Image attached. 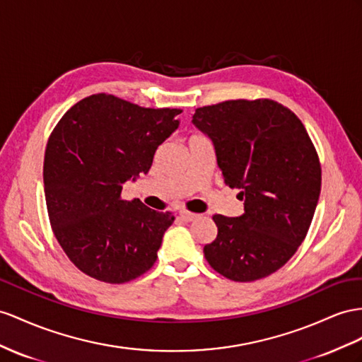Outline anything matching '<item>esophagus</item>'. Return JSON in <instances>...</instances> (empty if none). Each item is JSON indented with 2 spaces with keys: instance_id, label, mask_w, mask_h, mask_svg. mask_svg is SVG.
<instances>
[{
  "instance_id": "34e87169",
  "label": "esophagus",
  "mask_w": 362,
  "mask_h": 362,
  "mask_svg": "<svg viewBox=\"0 0 362 362\" xmlns=\"http://www.w3.org/2000/svg\"><path fill=\"white\" fill-rule=\"evenodd\" d=\"M199 216L197 214H194V212H189V211H180V218L183 220V221H192V220H196Z\"/></svg>"
}]
</instances>
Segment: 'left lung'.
Masks as SVG:
<instances>
[{
    "label": "left lung",
    "instance_id": "1",
    "mask_svg": "<svg viewBox=\"0 0 362 362\" xmlns=\"http://www.w3.org/2000/svg\"><path fill=\"white\" fill-rule=\"evenodd\" d=\"M192 122L216 146L229 188L245 200L240 217L214 214L203 247L228 280L249 283L280 269L303 243L321 191V163L293 111L272 99H233L200 107Z\"/></svg>",
    "mask_w": 362,
    "mask_h": 362
}]
</instances>
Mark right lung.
I'll list each match as a JSON object with an SVG mask.
<instances>
[{
    "label": "right lung",
    "mask_w": 362,
    "mask_h": 362,
    "mask_svg": "<svg viewBox=\"0 0 362 362\" xmlns=\"http://www.w3.org/2000/svg\"><path fill=\"white\" fill-rule=\"evenodd\" d=\"M180 113L98 93L53 128L44 156L45 205L54 237L81 272L122 284L156 263L173 212L124 200L122 185L151 168Z\"/></svg>",
    "instance_id": "1"
}]
</instances>
